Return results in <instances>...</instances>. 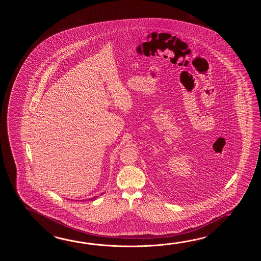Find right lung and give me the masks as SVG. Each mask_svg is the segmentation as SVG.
I'll use <instances>...</instances> for the list:
<instances>
[{"label": "right lung", "mask_w": 261, "mask_h": 261, "mask_svg": "<svg viewBox=\"0 0 261 261\" xmlns=\"http://www.w3.org/2000/svg\"><path fill=\"white\" fill-rule=\"evenodd\" d=\"M95 198H93V199H91V200H94Z\"/></svg>", "instance_id": "right-lung-1"}]
</instances>
